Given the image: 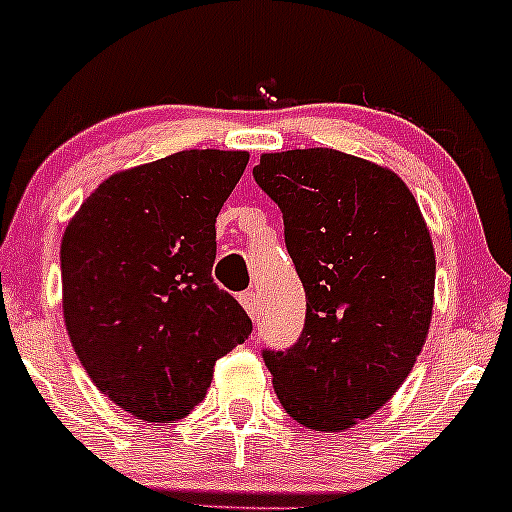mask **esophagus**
Instances as JSON below:
<instances>
[{
	"instance_id": "34e87169",
	"label": "esophagus",
	"mask_w": 512,
	"mask_h": 512,
	"mask_svg": "<svg viewBox=\"0 0 512 512\" xmlns=\"http://www.w3.org/2000/svg\"><path fill=\"white\" fill-rule=\"evenodd\" d=\"M239 303L244 305L246 313L251 315V320H256V313H258V295L254 291H246L239 295Z\"/></svg>"
}]
</instances>
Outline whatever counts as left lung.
Here are the masks:
<instances>
[{
  "label": "left lung",
  "instance_id": "obj_1",
  "mask_svg": "<svg viewBox=\"0 0 512 512\" xmlns=\"http://www.w3.org/2000/svg\"><path fill=\"white\" fill-rule=\"evenodd\" d=\"M254 179L281 207L308 300L298 342L263 362L298 424L345 431L392 399L424 347L431 234L402 177L347 152H266Z\"/></svg>",
  "mask_w": 512,
  "mask_h": 512
}]
</instances>
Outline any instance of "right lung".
Masks as SVG:
<instances>
[{"instance_id":"right-lung-1","label":"right lung","mask_w":512,"mask_h":512,"mask_svg":"<svg viewBox=\"0 0 512 512\" xmlns=\"http://www.w3.org/2000/svg\"><path fill=\"white\" fill-rule=\"evenodd\" d=\"M246 165L241 150H182L115 172L63 231L71 345L100 392L138 419L187 416L219 357L251 335L212 278L214 224Z\"/></svg>"}]
</instances>
